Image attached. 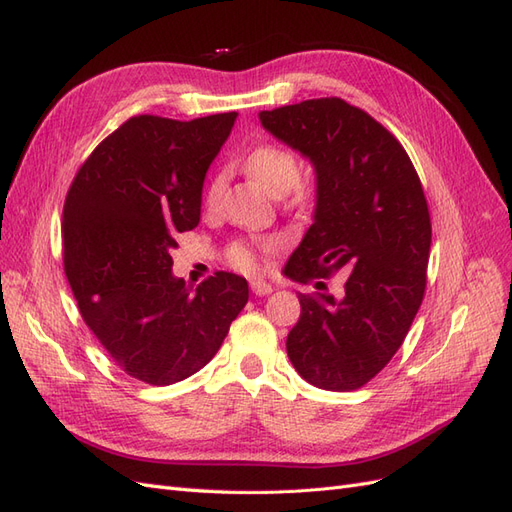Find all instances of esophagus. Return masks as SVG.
I'll return each mask as SVG.
<instances>
[{
  "instance_id": "34e87169",
  "label": "esophagus",
  "mask_w": 512,
  "mask_h": 512,
  "mask_svg": "<svg viewBox=\"0 0 512 512\" xmlns=\"http://www.w3.org/2000/svg\"><path fill=\"white\" fill-rule=\"evenodd\" d=\"M250 286H252V292L256 294V297H265V294L273 292V286L267 284V282H262V280H252Z\"/></svg>"
}]
</instances>
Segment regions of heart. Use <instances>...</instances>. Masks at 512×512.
<instances>
[{
	"label": "heart",
	"mask_w": 512,
	"mask_h": 512,
	"mask_svg": "<svg viewBox=\"0 0 512 512\" xmlns=\"http://www.w3.org/2000/svg\"><path fill=\"white\" fill-rule=\"evenodd\" d=\"M247 170H250L252 177L265 188L267 192H271L273 196H288V205L292 207H301L305 205L309 196H312V188L307 183H303L299 179L301 175V166L294 151L280 147V145H258L250 151V156L245 160ZM226 188V173L220 170L215 175L207 188V196L205 203L207 207H218V203L222 200ZM269 252L273 250V243H247V241H235L226 252V260L230 262V267H235L243 273H252L260 267V258L258 252Z\"/></svg>",
	"instance_id": "1"
}]
</instances>
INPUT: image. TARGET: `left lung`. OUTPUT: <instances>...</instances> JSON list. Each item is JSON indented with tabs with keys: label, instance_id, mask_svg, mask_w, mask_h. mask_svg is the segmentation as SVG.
Here are the masks:
<instances>
[{
	"label": "left lung",
	"instance_id": "8db88e82",
	"mask_svg": "<svg viewBox=\"0 0 512 512\" xmlns=\"http://www.w3.org/2000/svg\"><path fill=\"white\" fill-rule=\"evenodd\" d=\"M275 138L316 170V211L288 273L297 282L339 271L342 292L299 294L288 359L309 384L356 391L404 344L425 297L431 220L406 149L382 123L342 98L262 111Z\"/></svg>",
	"mask_w": 512,
	"mask_h": 512
}]
</instances>
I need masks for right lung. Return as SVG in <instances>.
<instances>
[{"label":"right lung","instance_id":"1","mask_svg":"<svg viewBox=\"0 0 512 512\" xmlns=\"http://www.w3.org/2000/svg\"><path fill=\"white\" fill-rule=\"evenodd\" d=\"M235 119L130 117L91 151L66 196L64 271L79 312L111 359L153 386L205 367L250 297L235 273L218 271L196 290L170 273Z\"/></svg>","mask_w":512,"mask_h":512}]
</instances>
